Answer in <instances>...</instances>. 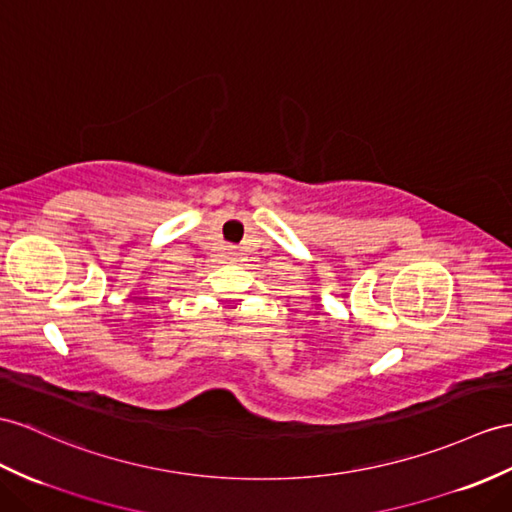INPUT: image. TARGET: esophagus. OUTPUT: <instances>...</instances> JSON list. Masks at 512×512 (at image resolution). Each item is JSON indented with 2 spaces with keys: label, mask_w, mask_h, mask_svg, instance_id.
<instances>
[{
  "label": "esophagus",
  "mask_w": 512,
  "mask_h": 512,
  "mask_svg": "<svg viewBox=\"0 0 512 512\" xmlns=\"http://www.w3.org/2000/svg\"><path fill=\"white\" fill-rule=\"evenodd\" d=\"M234 256V252H232V249H228V258H232Z\"/></svg>",
  "instance_id": "esophagus-1"
}]
</instances>
